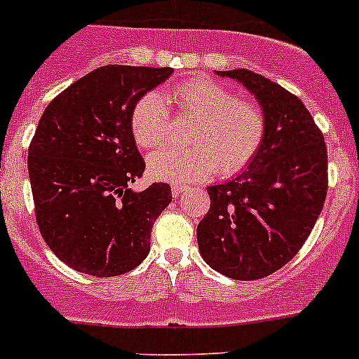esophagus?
Instances as JSON below:
<instances>
[{
	"mask_svg": "<svg viewBox=\"0 0 359 359\" xmlns=\"http://www.w3.org/2000/svg\"><path fill=\"white\" fill-rule=\"evenodd\" d=\"M186 189H187L186 184H182V182H173V184H172V194H173V196H175V198L179 196V194H182Z\"/></svg>",
	"mask_w": 359,
	"mask_h": 359,
	"instance_id": "obj_1",
	"label": "esophagus"
}]
</instances>
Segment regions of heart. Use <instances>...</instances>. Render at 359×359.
I'll list each match as a JSON object with an SVG mask.
<instances>
[{"label": "heart", "mask_w": 359, "mask_h": 359, "mask_svg": "<svg viewBox=\"0 0 359 359\" xmlns=\"http://www.w3.org/2000/svg\"><path fill=\"white\" fill-rule=\"evenodd\" d=\"M196 118L186 149L161 147L147 159L151 177L170 182L200 180L215 172L234 175L255 158L266 133V118L257 104L234 97L219 83L193 78L165 93L140 97L133 106L132 133L146 149L161 146L168 135V106Z\"/></svg>", "instance_id": "b5f03b06"}]
</instances>
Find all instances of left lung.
Instances as JSON below:
<instances>
[{
	"instance_id": "1",
	"label": "left lung",
	"mask_w": 359,
	"mask_h": 359,
	"mask_svg": "<svg viewBox=\"0 0 359 359\" xmlns=\"http://www.w3.org/2000/svg\"><path fill=\"white\" fill-rule=\"evenodd\" d=\"M243 85L266 118L262 146L247 168L208 187L198 226L206 264L233 280H259L302 248L327 198V146L302 100L248 71H215Z\"/></svg>"
}]
</instances>
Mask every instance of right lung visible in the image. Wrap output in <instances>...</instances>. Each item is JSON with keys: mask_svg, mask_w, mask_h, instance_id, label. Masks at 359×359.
I'll use <instances>...</instances> for the list:
<instances>
[{"mask_svg": "<svg viewBox=\"0 0 359 359\" xmlns=\"http://www.w3.org/2000/svg\"><path fill=\"white\" fill-rule=\"evenodd\" d=\"M172 67L104 66L48 104L29 146L36 222L50 250L79 273L109 278L135 269L151 250V229L172 201L168 184L144 191V159L132 133L137 100Z\"/></svg>", "mask_w": 359, "mask_h": 359, "instance_id": "right-lung-1", "label": "right lung"}]
</instances>
